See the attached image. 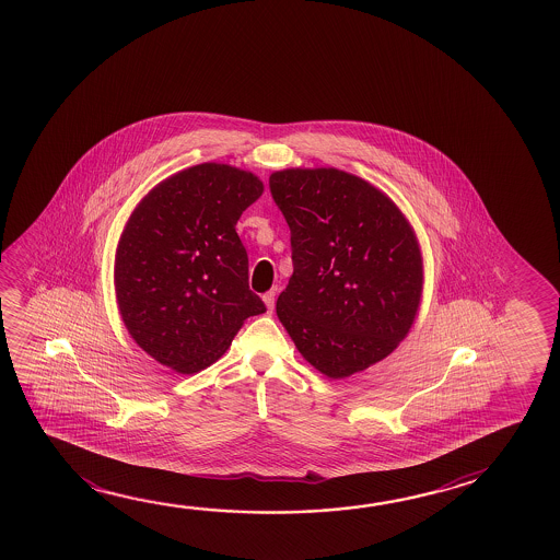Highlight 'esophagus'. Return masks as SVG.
I'll use <instances>...</instances> for the list:
<instances>
[{
  "instance_id": "obj_1",
  "label": "esophagus",
  "mask_w": 560,
  "mask_h": 560,
  "mask_svg": "<svg viewBox=\"0 0 560 560\" xmlns=\"http://www.w3.org/2000/svg\"><path fill=\"white\" fill-rule=\"evenodd\" d=\"M264 303H266L267 311H273L276 308V291L264 294Z\"/></svg>"
}]
</instances>
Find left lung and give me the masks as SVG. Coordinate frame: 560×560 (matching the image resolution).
<instances>
[{"instance_id":"8db88e82","label":"left lung","mask_w":560,"mask_h":560,"mask_svg":"<svg viewBox=\"0 0 560 560\" xmlns=\"http://www.w3.org/2000/svg\"><path fill=\"white\" fill-rule=\"evenodd\" d=\"M269 191L291 230L277 316L312 368L343 378L395 351L422 296V257L395 202L334 167L284 170Z\"/></svg>"}]
</instances>
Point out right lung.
Masks as SVG:
<instances>
[{
    "mask_svg": "<svg viewBox=\"0 0 560 560\" xmlns=\"http://www.w3.org/2000/svg\"><path fill=\"white\" fill-rule=\"evenodd\" d=\"M264 192L256 175L201 164L148 192L120 236V316L148 355L177 373L209 368L266 304L248 283L236 222Z\"/></svg>",
    "mask_w": 560,
    "mask_h": 560,
    "instance_id": "right-lung-1",
    "label": "right lung"
}]
</instances>
